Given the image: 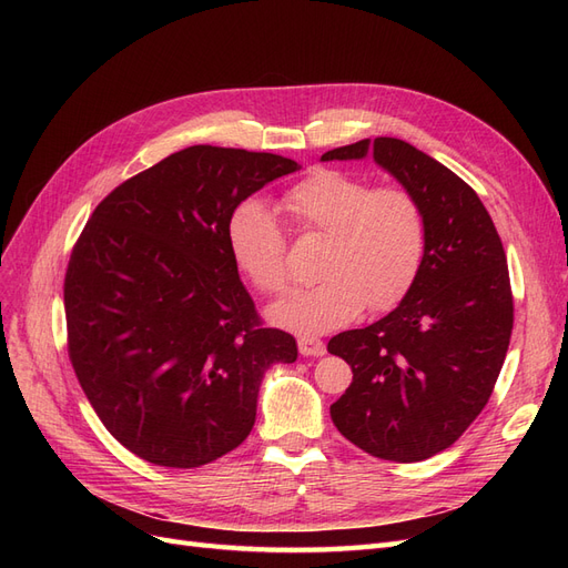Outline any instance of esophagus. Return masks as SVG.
<instances>
[{"label": "esophagus", "mask_w": 568, "mask_h": 568, "mask_svg": "<svg viewBox=\"0 0 568 568\" xmlns=\"http://www.w3.org/2000/svg\"><path fill=\"white\" fill-rule=\"evenodd\" d=\"M298 351L303 357H322L326 353L324 343L315 336H298Z\"/></svg>", "instance_id": "obj_1"}]
</instances>
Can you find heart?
Wrapping results in <instances>:
<instances>
[{
  "mask_svg": "<svg viewBox=\"0 0 568 568\" xmlns=\"http://www.w3.org/2000/svg\"><path fill=\"white\" fill-rule=\"evenodd\" d=\"M284 211L301 232L326 234L320 282L291 291L270 320L303 334L332 332L363 307L388 311L415 284L426 251L419 201L403 186H379L341 170L315 173L288 189ZM227 246L246 277L265 294L288 284L286 239L261 201H244L227 220Z\"/></svg>",
  "mask_w": 568,
  "mask_h": 568,
  "instance_id": "heart-1",
  "label": "heart"
}]
</instances>
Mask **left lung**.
I'll list each match as a JSON object with an SVG mask.
<instances>
[{"mask_svg": "<svg viewBox=\"0 0 568 568\" xmlns=\"http://www.w3.org/2000/svg\"><path fill=\"white\" fill-rule=\"evenodd\" d=\"M367 153L419 201L426 251L395 311L329 341L326 351L353 369L329 412L359 450L422 462L467 432L500 376L514 324L507 255L474 189L412 144L376 136L326 151L322 161Z\"/></svg>", "mask_w": 568, "mask_h": 568, "instance_id": "8db88e82", "label": "left lung"}]
</instances>
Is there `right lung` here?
<instances>
[{"mask_svg": "<svg viewBox=\"0 0 568 568\" xmlns=\"http://www.w3.org/2000/svg\"><path fill=\"white\" fill-rule=\"evenodd\" d=\"M301 165L196 144L101 201L68 263V355L109 434L159 467L242 445L265 372L298 357L261 324L227 246L242 201Z\"/></svg>", "mask_w": 568, "mask_h": 568, "instance_id": "1", "label": "right lung"}]
</instances>
